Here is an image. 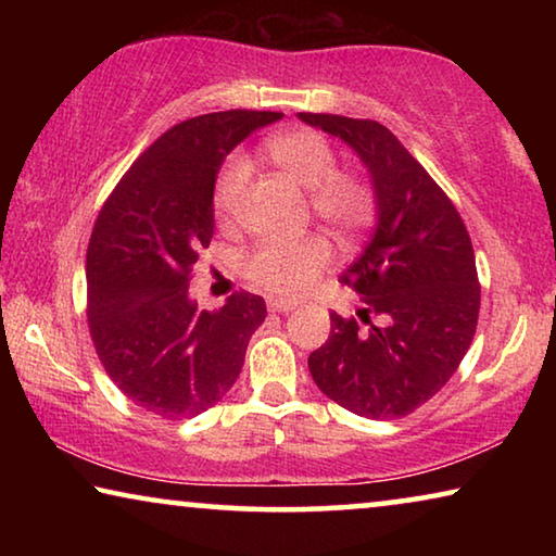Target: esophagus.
Segmentation results:
<instances>
[{"instance_id": "obj_1", "label": "esophagus", "mask_w": 556, "mask_h": 556, "mask_svg": "<svg viewBox=\"0 0 556 556\" xmlns=\"http://www.w3.org/2000/svg\"><path fill=\"white\" fill-rule=\"evenodd\" d=\"M294 301H285V299H267V308L269 312H275V314H289V312H294Z\"/></svg>"}]
</instances>
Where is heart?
I'll return each instance as SVG.
<instances>
[{
    "mask_svg": "<svg viewBox=\"0 0 556 556\" xmlns=\"http://www.w3.org/2000/svg\"><path fill=\"white\" fill-rule=\"evenodd\" d=\"M267 154L291 184L306 188L318 218L336 230H353L368 220L372 199L368 186L351 174L336 172V154L321 135L308 129L289 131L267 142ZM250 168L232 156L220 168L213 188V205L220 218L238 211ZM331 252L318 238L299 242H262L244 260L252 285L277 296H299L326 269Z\"/></svg>",
    "mask_w": 556,
    "mask_h": 556,
    "instance_id": "b5f03b06",
    "label": "heart"
}]
</instances>
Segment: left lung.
Segmentation results:
<instances>
[{"instance_id":"8db88e82","label":"left lung","mask_w":556,"mask_h":556,"mask_svg":"<svg viewBox=\"0 0 556 556\" xmlns=\"http://www.w3.org/2000/svg\"><path fill=\"white\" fill-rule=\"evenodd\" d=\"M351 147L370 176L375 230L341 285L363 296L357 318L331 314L308 355L326 397L368 419H400L429 402L464 361L481 287L466 225L425 166L372 119L299 112Z\"/></svg>"}]
</instances>
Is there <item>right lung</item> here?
<instances>
[{
	"instance_id": "1",
	"label": "right lung",
	"mask_w": 556,
	"mask_h": 556,
	"mask_svg": "<svg viewBox=\"0 0 556 556\" xmlns=\"http://www.w3.org/2000/svg\"><path fill=\"white\" fill-rule=\"evenodd\" d=\"M281 112L228 110L166 129L129 166L90 235L88 321L112 382L162 419H188L225 397L265 299L235 291L199 308L188 275L213 238V188L235 147Z\"/></svg>"
}]
</instances>
